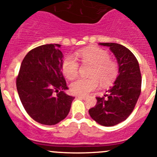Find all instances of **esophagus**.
<instances>
[{
  "label": "esophagus",
  "mask_w": 157,
  "mask_h": 157,
  "mask_svg": "<svg viewBox=\"0 0 157 157\" xmlns=\"http://www.w3.org/2000/svg\"><path fill=\"white\" fill-rule=\"evenodd\" d=\"M78 97L79 98H80V99H87V97H86V96H78Z\"/></svg>",
  "instance_id": "1"
}]
</instances>
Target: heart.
Segmentation results:
<instances>
[{
	"label": "heart",
	"mask_w": 157,
	"mask_h": 157,
	"mask_svg": "<svg viewBox=\"0 0 157 157\" xmlns=\"http://www.w3.org/2000/svg\"><path fill=\"white\" fill-rule=\"evenodd\" d=\"M76 56L83 63L92 65L89 78H78L71 83V90L74 94L84 96L96 90L99 82L102 86H108L115 81L118 74V63L109 58L106 51L99 48L82 49ZM79 64L71 55L67 56L62 63V71L69 80L78 74Z\"/></svg>",
	"instance_id": "obj_1"
}]
</instances>
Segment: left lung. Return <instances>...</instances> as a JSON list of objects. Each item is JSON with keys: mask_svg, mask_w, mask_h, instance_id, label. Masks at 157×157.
I'll list each match as a JSON object with an SVG mask.
<instances>
[{"mask_svg": "<svg viewBox=\"0 0 157 157\" xmlns=\"http://www.w3.org/2000/svg\"><path fill=\"white\" fill-rule=\"evenodd\" d=\"M99 45L109 47L115 55L118 75L107 94L96 97V105L89 114L98 124L110 127L124 121L134 110L140 94L141 74L137 58L126 47L112 42Z\"/></svg>", "mask_w": 157, "mask_h": 157, "instance_id": "8db88e82", "label": "left lung"}]
</instances>
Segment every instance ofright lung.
Wrapping results in <instances>:
<instances>
[{
	"instance_id": "add662e5",
	"label": "right lung",
	"mask_w": 157,
	"mask_h": 157,
	"mask_svg": "<svg viewBox=\"0 0 157 157\" xmlns=\"http://www.w3.org/2000/svg\"><path fill=\"white\" fill-rule=\"evenodd\" d=\"M59 44H46L28 52L17 79L20 101L33 119L54 125L66 118L74 97L62 74L63 55Z\"/></svg>"
}]
</instances>
